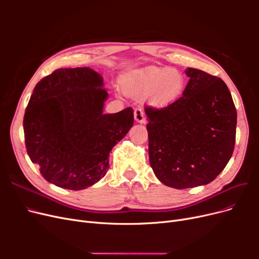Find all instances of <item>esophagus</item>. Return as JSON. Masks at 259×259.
I'll list each match as a JSON object with an SVG mask.
<instances>
[{
  "label": "esophagus",
  "instance_id": "obj_1",
  "mask_svg": "<svg viewBox=\"0 0 259 259\" xmlns=\"http://www.w3.org/2000/svg\"><path fill=\"white\" fill-rule=\"evenodd\" d=\"M134 119L137 123H146V116H145V112L142 108H136L134 111Z\"/></svg>",
  "mask_w": 259,
  "mask_h": 259
}]
</instances>
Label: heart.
I'll return each instance as SVG.
<instances>
[{"instance_id": "obj_1", "label": "heart", "mask_w": 259, "mask_h": 259, "mask_svg": "<svg viewBox=\"0 0 259 259\" xmlns=\"http://www.w3.org/2000/svg\"><path fill=\"white\" fill-rule=\"evenodd\" d=\"M123 94L133 98L147 96L148 103L163 107L175 101L185 89V76L176 69L147 67L125 74L120 81Z\"/></svg>"}]
</instances>
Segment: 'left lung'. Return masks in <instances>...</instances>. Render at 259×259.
<instances>
[{
	"instance_id": "obj_1",
	"label": "left lung",
	"mask_w": 259,
	"mask_h": 259,
	"mask_svg": "<svg viewBox=\"0 0 259 259\" xmlns=\"http://www.w3.org/2000/svg\"><path fill=\"white\" fill-rule=\"evenodd\" d=\"M183 96L165 108L146 107L149 161L164 185L185 189L207 185L233 153L237 110L226 83L188 68Z\"/></svg>"
}]
</instances>
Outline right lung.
Returning a JSON list of instances; mask_svg holds the SVG:
<instances>
[{"instance_id":"1","label":"right lung","mask_w":259,"mask_h":259,"mask_svg":"<svg viewBox=\"0 0 259 259\" xmlns=\"http://www.w3.org/2000/svg\"><path fill=\"white\" fill-rule=\"evenodd\" d=\"M91 68H64L43 77L23 116L29 158L49 183L69 190L96 184L109 153L134 124L132 108L104 114L108 93Z\"/></svg>"}]
</instances>
